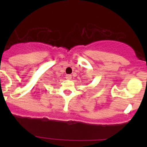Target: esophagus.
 I'll return each instance as SVG.
<instances>
[{"instance_id": "esophagus-1", "label": "esophagus", "mask_w": 147, "mask_h": 147, "mask_svg": "<svg viewBox=\"0 0 147 147\" xmlns=\"http://www.w3.org/2000/svg\"><path fill=\"white\" fill-rule=\"evenodd\" d=\"M65 78H66V79L68 80H70L72 79V75H67Z\"/></svg>"}]
</instances>
